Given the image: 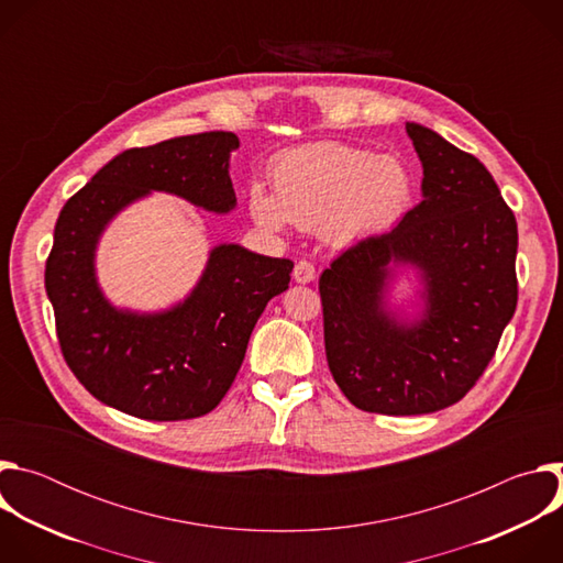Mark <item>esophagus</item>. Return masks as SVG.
<instances>
[{
	"mask_svg": "<svg viewBox=\"0 0 563 563\" xmlns=\"http://www.w3.org/2000/svg\"><path fill=\"white\" fill-rule=\"evenodd\" d=\"M313 278H316L313 265L307 263V261H298L296 267H294V280L300 283V285H307V283H311Z\"/></svg>",
	"mask_w": 563,
	"mask_h": 563,
	"instance_id": "esophagus-1",
	"label": "esophagus"
}]
</instances>
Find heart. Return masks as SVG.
<instances>
[{
	"mask_svg": "<svg viewBox=\"0 0 563 563\" xmlns=\"http://www.w3.org/2000/svg\"><path fill=\"white\" fill-rule=\"evenodd\" d=\"M272 187L274 196L263 185L252 187L250 209L258 224L320 229L334 245L387 233L415 202V178L404 159L332 140L278 155Z\"/></svg>",
	"mask_w": 563,
	"mask_h": 563,
	"instance_id": "b5f03b06",
	"label": "heart"
}]
</instances>
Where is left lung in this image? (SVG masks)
<instances>
[{
    "instance_id": "1",
    "label": "left lung",
    "mask_w": 563,
    "mask_h": 563,
    "mask_svg": "<svg viewBox=\"0 0 563 563\" xmlns=\"http://www.w3.org/2000/svg\"><path fill=\"white\" fill-rule=\"evenodd\" d=\"M423 200L389 233L361 240L318 280L330 372L358 410L412 417L454 406L484 374L517 307V220L490 172L408 122ZM412 268L418 311L388 285Z\"/></svg>"
}]
</instances>
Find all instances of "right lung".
<instances>
[{
  "instance_id": "right-lung-1",
  "label": "right lung",
  "mask_w": 563,
  "mask_h": 563,
  "mask_svg": "<svg viewBox=\"0 0 563 563\" xmlns=\"http://www.w3.org/2000/svg\"><path fill=\"white\" fill-rule=\"evenodd\" d=\"M238 146L235 133L211 131L122 151L59 211L46 294L66 365L104 406L146 421L211 412L267 302L289 287L291 261L233 243L213 247L191 294L163 311L120 309L98 283L104 229L151 191L220 216L233 211L229 157Z\"/></svg>"
}]
</instances>
